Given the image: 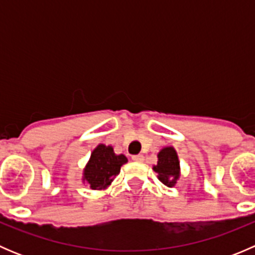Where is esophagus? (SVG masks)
Listing matches in <instances>:
<instances>
[{"instance_id":"34e87169","label":"esophagus","mask_w":255,"mask_h":255,"mask_svg":"<svg viewBox=\"0 0 255 255\" xmlns=\"http://www.w3.org/2000/svg\"><path fill=\"white\" fill-rule=\"evenodd\" d=\"M132 160L137 161V163H142V161L144 160V156L142 155V154H138V155H133Z\"/></svg>"}]
</instances>
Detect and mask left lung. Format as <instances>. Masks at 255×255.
<instances>
[{
  "label": "left lung",
  "instance_id": "obj_1",
  "mask_svg": "<svg viewBox=\"0 0 255 255\" xmlns=\"http://www.w3.org/2000/svg\"><path fill=\"white\" fill-rule=\"evenodd\" d=\"M158 179L168 187L175 186L180 177V161L173 146H165L158 153V163L153 166Z\"/></svg>",
  "mask_w": 255,
  "mask_h": 255
}]
</instances>
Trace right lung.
Wrapping results in <instances>:
<instances>
[{"label": "right lung", "instance_id": "obj_1", "mask_svg": "<svg viewBox=\"0 0 255 255\" xmlns=\"http://www.w3.org/2000/svg\"><path fill=\"white\" fill-rule=\"evenodd\" d=\"M128 159L123 154H116L111 145L99 144L92 150L91 156L84 169L82 181L90 185L92 190H105L111 185L120 174L121 166Z\"/></svg>", "mask_w": 255, "mask_h": 255}]
</instances>
